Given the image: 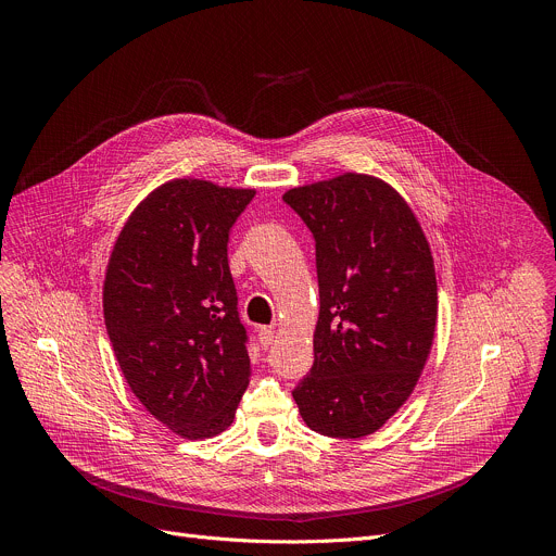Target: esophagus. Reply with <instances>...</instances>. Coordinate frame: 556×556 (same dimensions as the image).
I'll list each match as a JSON object with an SVG mask.
<instances>
[{"mask_svg": "<svg viewBox=\"0 0 556 556\" xmlns=\"http://www.w3.org/2000/svg\"><path fill=\"white\" fill-rule=\"evenodd\" d=\"M257 341H260V345L264 350H268L273 345V341H275V330L273 328H260L257 330Z\"/></svg>", "mask_w": 556, "mask_h": 556, "instance_id": "esophagus-1", "label": "esophagus"}]
</instances>
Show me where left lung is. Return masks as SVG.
Masks as SVG:
<instances>
[{"mask_svg":"<svg viewBox=\"0 0 556 556\" xmlns=\"http://www.w3.org/2000/svg\"><path fill=\"white\" fill-rule=\"evenodd\" d=\"M319 277L312 369L292 389L303 422L328 438L378 431L427 363L438 283L427 237L389 185L361 174L290 189Z\"/></svg>","mask_w":556,"mask_h":556,"instance_id":"left-lung-1","label":"left lung"}]
</instances>
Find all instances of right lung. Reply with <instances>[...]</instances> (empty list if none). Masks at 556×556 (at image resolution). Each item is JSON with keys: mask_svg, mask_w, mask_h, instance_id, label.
I'll list each match as a JSON object with an SVG mask.
<instances>
[{"mask_svg": "<svg viewBox=\"0 0 556 556\" xmlns=\"http://www.w3.org/2000/svg\"><path fill=\"white\" fill-rule=\"evenodd\" d=\"M253 198L172 180L136 206L108 264L103 314L121 371L144 409L189 440L230 427L249 387L228 235Z\"/></svg>", "mask_w": 556, "mask_h": 556, "instance_id": "right-lung-1", "label": "right lung"}]
</instances>
